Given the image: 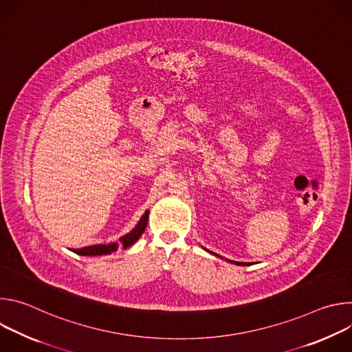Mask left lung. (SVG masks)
I'll return each instance as SVG.
<instances>
[{"label": "left lung", "mask_w": 352, "mask_h": 352, "mask_svg": "<svg viewBox=\"0 0 352 352\" xmlns=\"http://www.w3.org/2000/svg\"><path fill=\"white\" fill-rule=\"evenodd\" d=\"M208 250V249H206ZM208 252H210V250H208ZM210 254H213V252H210ZM214 256H217V258H221V256H219V255H216V254H213ZM227 262H230V263H232V265H238V266H246V265H249V263H242V262H234V261H228V259H226Z\"/></svg>", "instance_id": "obj_1"}]
</instances>
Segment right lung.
<instances>
[{
  "label": "right lung",
  "instance_id": "1",
  "mask_svg": "<svg viewBox=\"0 0 352 352\" xmlns=\"http://www.w3.org/2000/svg\"><path fill=\"white\" fill-rule=\"evenodd\" d=\"M147 220H148V210L144 212V214L142 216V219L139 220L136 227L126 235L121 236L118 241H116L113 243H107V245L100 243V245L85 246L82 249H74V252L78 255H82V256H102V255H110L111 252H116L118 248L126 249L140 238V235L143 234V231L147 226Z\"/></svg>",
  "mask_w": 352,
  "mask_h": 352
}]
</instances>
